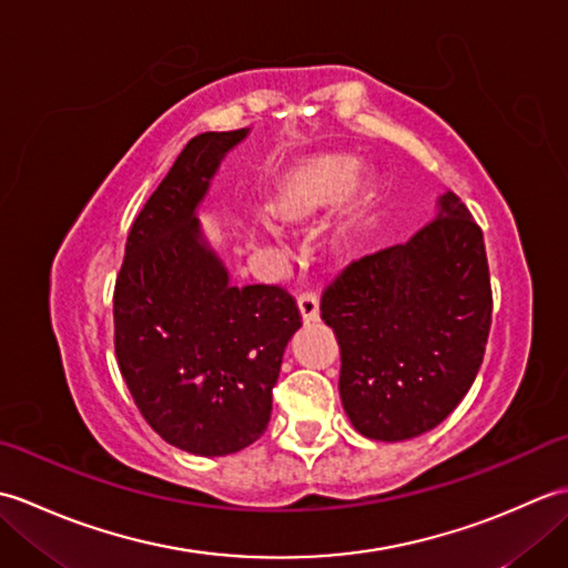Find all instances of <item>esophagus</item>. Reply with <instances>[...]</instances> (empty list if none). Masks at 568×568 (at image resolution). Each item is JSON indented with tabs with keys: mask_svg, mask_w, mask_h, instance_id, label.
Listing matches in <instances>:
<instances>
[{
	"mask_svg": "<svg viewBox=\"0 0 568 568\" xmlns=\"http://www.w3.org/2000/svg\"><path fill=\"white\" fill-rule=\"evenodd\" d=\"M297 307H300V315H303L305 324L320 320V300H317L315 291H305L303 295H300Z\"/></svg>",
	"mask_w": 568,
	"mask_h": 568,
	"instance_id": "1",
	"label": "esophagus"
}]
</instances>
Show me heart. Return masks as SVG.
<instances>
[{
    "instance_id": "b5f03b06",
    "label": "heart",
    "mask_w": 568,
    "mask_h": 568,
    "mask_svg": "<svg viewBox=\"0 0 568 568\" xmlns=\"http://www.w3.org/2000/svg\"><path fill=\"white\" fill-rule=\"evenodd\" d=\"M358 190V168L344 155H320L293 168L283 185L277 187L273 210L285 222H307L312 216L329 212L348 202ZM251 234L268 239L275 234L273 224L256 222Z\"/></svg>"
}]
</instances>
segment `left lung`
<instances>
[{
	"label": "left lung",
	"mask_w": 568,
	"mask_h": 568,
	"mask_svg": "<svg viewBox=\"0 0 568 568\" xmlns=\"http://www.w3.org/2000/svg\"><path fill=\"white\" fill-rule=\"evenodd\" d=\"M320 310L342 348L339 395L356 432L419 437L454 413L484 364L493 315L484 232L446 192L407 244L346 265Z\"/></svg>",
	"instance_id": "left-lung-1"
}]
</instances>
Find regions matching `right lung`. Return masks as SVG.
Wrapping results in <instances>:
<instances>
[{"label":"right lung","mask_w":568,"mask_h":568,"mask_svg":"<svg viewBox=\"0 0 568 568\" xmlns=\"http://www.w3.org/2000/svg\"><path fill=\"white\" fill-rule=\"evenodd\" d=\"M248 129L187 141L131 224L114 285V352L155 434L197 456L246 449L268 427L273 385L303 327L277 285L229 283L197 207Z\"/></svg>","instance_id":"1"}]
</instances>
